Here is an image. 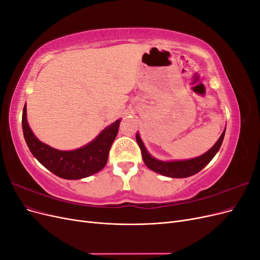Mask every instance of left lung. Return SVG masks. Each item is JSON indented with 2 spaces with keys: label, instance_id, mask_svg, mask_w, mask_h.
<instances>
[{
  "label": "left lung",
  "instance_id": "left-lung-1",
  "mask_svg": "<svg viewBox=\"0 0 260 260\" xmlns=\"http://www.w3.org/2000/svg\"><path fill=\"white\" fill-rule=\"evenodd\" d=\"M225 129L223 130L222 135L220 136L215 145L212 146L206 153L203 155L195 157V158L191 159H184V160H159L153 157L151 154L147 152V149L143 143L142 139H141L139 132L137 133L136 139L137 142L142 152V158L146 166L153 170L157 174L166 176L169 178H187L191 177L195 174L200 172L206 165L209 164V161L214 158L215 155L218 153L220 146L222 144V141L224 138Z\"/></svg>",
  "mask_w": 260,
  "mask_h": 260
}]
</instances>
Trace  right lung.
<instances>
[{
  "instance_id": "obj_1",
  "label": "right lung",
  "mask_w": 260,
  "mask_h": 260,
  "mask_svg": "<svg viewBox=\"0 0 260 260\" xmlns=\"http://www.w3.org/2000/svg\"><path fill=\"white\" fill-rule=\"evenodd\" d=\"M21 122L26 143L39 162L59 178L77 180L90 177L105 167L120 119L107 125L88 144L73 151H60L41 142L29 127L26 105L22 111Z\"/></svg>"
}]
</instances>
